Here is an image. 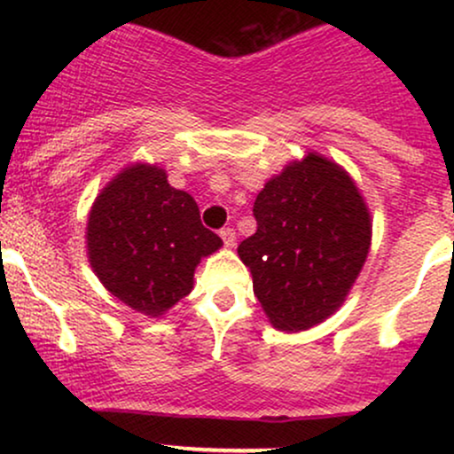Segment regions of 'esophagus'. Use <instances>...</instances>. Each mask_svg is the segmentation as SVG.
Segmentation results:
<instances>
[{
	"mask_svg": "<svg viewBox=\"0 0 454 454\" xmlns=\"http://www.w3.org/2000/svg\"><path fill=\"white\" fill-rule=\"evenodd\" d=\"M220 237H222V241H223V245H226V247H232L234 241H237V232H234L232 228H222Z\"/></svg>",
	"mask_w": 454,
	"mask_h": 454,
	"instance_id": "34e87169",
	"label": "esophagus"
}]
</instances>
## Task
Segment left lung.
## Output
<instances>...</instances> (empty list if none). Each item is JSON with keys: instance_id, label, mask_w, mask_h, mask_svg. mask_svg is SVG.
<instances>
[{"instance_id": "8db88e82", "label": "left lung", "mask_w": 454, "mask_h": 454, "mask_svg": "<svg viewBox=\"0 0 454 454\" xmlns=\"http://www.w3.org/2000/svg\"><path fill=\"white\" fill-rule=\"evenodd\" d=\"M254 217L256 232L237 252L273 326L305 331L331 316L372 241L369 211L350 176L309 153L264 185Z\"/></svg>"}]
</instances>
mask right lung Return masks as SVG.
Listing matches in <instances>:
<instances>
[{"label": "right lung", "mask_w": 454, "mask_h": 454, "mask_svg": "<svg viewBox=\"0 0 454 454\" xmlns=\"http://www.w3.org/2000/svg\"><path fill=\"white\" fill-rule=\"evenodd\" d=\"M87 247L108 293L140 314L160 316L190 294L196 264L222 239L202 226L194 198L170 187L164 170L137 164L93 202Z\"/></svg>", "instance_id": "right-lung-1"}]
</instances>
